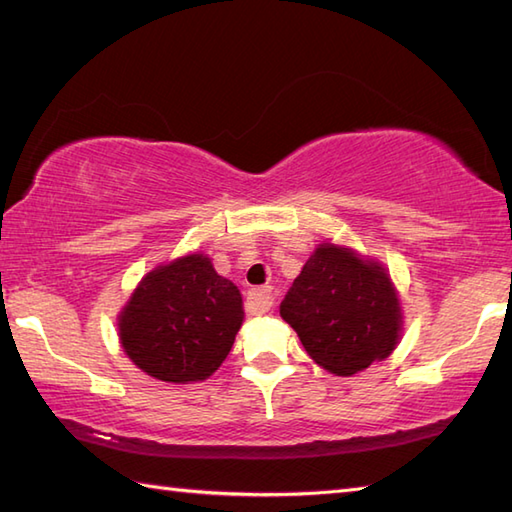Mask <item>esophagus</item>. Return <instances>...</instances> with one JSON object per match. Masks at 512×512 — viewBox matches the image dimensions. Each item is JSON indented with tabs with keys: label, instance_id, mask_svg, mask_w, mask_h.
<instances>
[{
	"label": "esophagus",
	"instance_id": "1",
	"mask_svg": "<svg viewBox=\"0 0 512 512\" xmlns=\"http://www.w3.org/2000/svg\"><path fill=\"white\" fill-rule=\"evenodd\" d=\"M273 306V288H253L248 293V308L253 313H266Z\"/></svg>",
	"mask_w": 512,
	"mask_h": 512
}]
</instances>
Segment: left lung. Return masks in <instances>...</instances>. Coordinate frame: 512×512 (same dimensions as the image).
I'll return each instance as SVG.
<instances>
[{
  "instance_id": "left-lung-1",
  "label": "left lung",
  "mask_w": 512,
  "mask_h": 512,
  "mask_svg": "<svg viewBox=\"0 0 512 512\" xmlns=\"http://www.w3.org/2000/svg\"><path fill=\"white\" fill-rule=\"evenodd\" d=\"M279 313L306 353L335 375H355L375 359H386L402 330L399 299L386 270L333 244L310 255Z\"/></svg>"
}]
</instances>
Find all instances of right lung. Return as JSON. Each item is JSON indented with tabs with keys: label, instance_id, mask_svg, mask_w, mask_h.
Returning <instances> with one entry per match:
<instances>
[{
	"label": "right lung",
	"instance_id": "right-lung-1",
	"mask_svg": "<svg viewBox=\"0 0 512 512\" xmlns=\"http://www.w3.org/2000/svg\"><path fill=\"white\" fill-rule=\"evenodd\" d=\"M244 322L242 295L210 259L188 255L148 273L119 315L126 355L162 382H202L222 366Z\"/></svg>",
	"mask_w": 512,
	"mask_h": 512
}]
</instances>
